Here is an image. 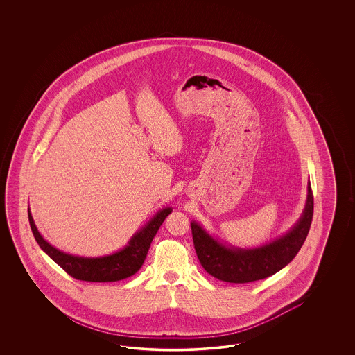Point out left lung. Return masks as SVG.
I'll return each mask as SVG.
<instances>
[{"label":"left lung","instance_id":"left-lung-1","mask_svg":"<svg viewBox=\"0 0 355 355\" xmlns=\"http://www.w3.org/2000/svg\"><path fill=\"white\" fill-rule=\"evenodd\" d=\"M312 215L313 193L309 184L307 203L301 220L277 241L255 250L227 248L191 223L193 246L200 264L211 276L225 282L248 284L275 275L295 258L309 234Z\"/></svg>","mask_w":355,"mask_h":355}]
</instances>
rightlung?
Segmentation results:
<instances>
[{
    "mask_svg": "<svg viewBox=\"0 0 355 355\" xmlns=\"http://www.w3.org/2000/svg\"><path fill=\"white\" fill-rule=\"evenodd\" d=\"M172 212L171 208H165L155 216L139 233L131 238L129 246L122 251L103 258H80L61 252L60 250L51 246L33 224V216L28 211V220L33 236L44 252L53 259L67 275L80 281L91 282H112L128 279L139 270L144 259L147 257L148 248L153 236H156L165 217Z\"/></svg>",
    "mask_w": 355,
    "mask_h": 355,
    "instance_id": "obj_1",
    "label": "right lung"
}]
</instances>
